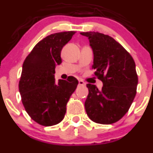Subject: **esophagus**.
Here are the masks:
<instances>
[{
  "label": "esophagus",
  "mask_w": 153,
  "mask_h": 153,
  "mask_svg": "<svg viewBox=\"0 0 153 153\" xmlns=\"http://www.w3.org/2000/svg\"><path fill=\"white\" fill-rule=\"evenodd\" d=\"M79 85H85V83L82 79H79Z\"/></svg>",
  "instance_id": "1"
}]
</instances>
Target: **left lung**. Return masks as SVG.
<instances>
[{
	"instance_id": "obj_1",
	"label": "left lung",
	"mask_w": 153,
	"mask_h": 153,
	"mask_svg": "<svg viewBox=\"0 0 153 153\" xmlns=\"http://www.w3.org/2000/svg\"><path fill=\"white\" fill-rule=\"evenodd\" d=\"M80 34L88 38L94 53L92 68L103 84L101 90L95 85L87 84L86 113L95 123L111 124L126 114L134 100L138 82L135 63L111 36L98 32Z\"/></svg>"
}]
</instances>
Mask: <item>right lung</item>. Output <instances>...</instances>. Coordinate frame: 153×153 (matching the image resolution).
Segmentation results:
<instances>
[{
  "label": "right lung",
  "instance_id": "1",
  "mask_svg": "<svg viewBox=\"0 0 153 153\" xmlns=\"http://www.w3.org/2000/svg\"><path fill=\"white\" fill-rule=\"evenodd\" d=\"M74 31L51 34L33 48L24 62L19 81V92L27 114L39 124H58L66 113V105L76 90L78 80L54 78L56 65L62 63L61 51Z\"/></svg>",
  "mask_w": 153,
  "mask_h": 153
}]
</instances>
